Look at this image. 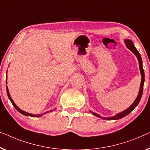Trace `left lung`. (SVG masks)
I'll return each mask as SVG.
<instances>
[{"instance_id":"1","label":"left lung","mask_w":150,"mask_h":150,"mask_svg":"<svg viewBox=\"0 0 150 150\" xmlns=\"http://www.w3.org/2000/svg\"><path fill=\"white\" fill-rule=\"evenodd\" d=\"M124 43L126 44V47L128 49H129L130 51H131L132 53H133L134 55H135L137 58L138 59L139 61V69H140V73H141V85H140V88H139V94L138 96L137 97L135 100L133 102V103L130 105V106L128 107V109H126V110H124L122 112H120L117 114L115 115L114 116H111V117H103L100 115H99L97 113L93 112V111H90V112L93 114L94 115H95L96 117H98L100 118H103L104 120H119L121 119V118L124 117L126 116V115L129 114L130 112H132L133 111V109L135 108V107L137 106L139 101H140L141 96H142V94H143V85H144V81H145V74H144V70L143 69V62H142V59H141V55L139 53V52L137 51V50L136 49V47H134L133 42H132L131 40L130 39H125L124 40Z\"/></svg>"}]
</instances>
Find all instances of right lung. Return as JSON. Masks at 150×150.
<instances>
[{"label":"right lung","mask_w":150,"mask_h":150,"mask_svg":"<svg viewBox=\"0 0 150 150\" xmlns=\"http://www.w3.org/2000/svg\"><path fill=\"white\" fill-rule=\"evenodd\" d=\"M6 83L7 84V79H6ZM7 96H8V97H9V98L10 101H11V103H12V105H13L15 108L16 109V110H17V111H18L19 112H20V113H22V114L24 115H26V116H30V117H41V115H43V114H45V113H48V112H51V111H47V112H45V113H41V114H39V115H34V114H32V113H27V112H26V111H24L22 110V109H20L19 108V107H18V106H17V105H16V103H14V101L13 100V99L11 98V95H10L9 92V89H8V87H7Z\"/></svg>","instance_id":"1"}]
</instances>
